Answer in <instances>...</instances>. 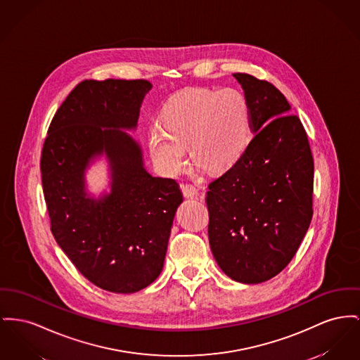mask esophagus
Returning a JSON list of instances; mask_svg holds the SVG:
<instances>
[{
    "mask_svg": "<svg viewBox=\"0 0 360 360\" xmlns=\"http://www.w3.org/2000/svg\"><path fill=\"white\" fill-rule=\"evenodd\" d=\"M181 188H182V193H184V195H185L186 198H194V197L202 195V193L198 191V188L194 186V185L185 184V185H181Z\"/></svg>",
    "mask_w": 360,
    "mask_h": 360,
    "instance_id": "obj_1",
    "label": "esophagus"
}]
</instances>
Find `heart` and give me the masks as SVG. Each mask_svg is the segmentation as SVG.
<instances>
[{
	"label": "heart",
	"instance_id": "1",
	"mask_svg": "<svg viewBox=\"0 0 360 360\" xmlns=\"http://www.w3.org/2000/svg\"><path fill=\"white\" fill-rule=\"evenodd\" d=\"M252 140L248 99L235 88H195L181 92L165 105L160 124L148 130V149L155 165L176 174L191 159L211 171L233 166Z\"/></svg>",
	"mask_w": 360,
	"mask_h": 360
}]
</instances>
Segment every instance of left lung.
I'll return each mask as SVG.
<instances>
[{
  "instance_id": "1",
  "label": "left lung",
  "mask_w": 360,
  "mask_h": 360,
  "mask_svg": "<svg viewBox=\"0 0 360 360\" xmlns=\"http://www.w3.org/2000/svg\"><path fill=\"white\" fill-rule=\"evenodd\" d=\"M248 99L254 137L208 186V236L220 269L258 284L292 259L313 217L314 162L306 131L271 83L233 73Z\"/></svg>"
}]
</instances>
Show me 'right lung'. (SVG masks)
Instances as JSON below:
<instances>
[{"mask_svg": "<svg viewBox=\"0 0 360 360\" xmlns=\"http://www.w3.org/2000/svg\"><path fill=\"white\" fill-rule=\"evenodd\" d=\"M147 80H85L57 110L41 160L43 193L58 246L96 287L137 292L160 275L176 208L175 179L146 169L137 129ZM103 157L109 191H87L86 171Z\"/></svg>", "mask_w": 360, "mask_h": 360, "instance_id": "add662e5", "label": "right lung"}]
</instances>
